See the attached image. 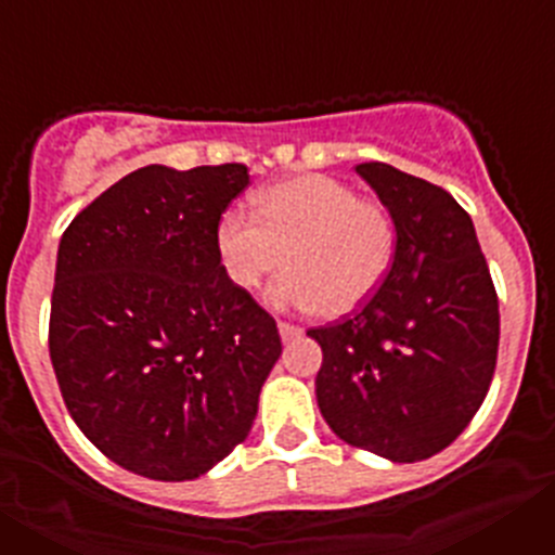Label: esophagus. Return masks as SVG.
<instances>
[{"label":"esophagus","mask_w":555,"mask_h":555,"mask_svg":"<svg viewBox=\"0 0 555 555\" xmlns=\"http://www.w3.org/2000/svg\"><path fill=\"white\" fill-rule=\"evenodd\" d=\"M278 331H281L283 341H292V338H300L302 336V327L292 325V322H278Z\"/></svg>","instance_id":"34e87169"}]
</instances>
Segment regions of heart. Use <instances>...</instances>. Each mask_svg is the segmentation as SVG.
I'll use <instances>...</instances> for the list:
<instances>
[{
  "label": "heart",
  "instance_id": "1",
  "mask_svg": "<svg viewBox=\"0 0 555 555\" xmlns=\"http://www.w3.org/2000/svg\"><path fill=\"white\" fill-rule=\"evenodd\" d=\"M397 249L391 210L327 175H300L258 194L253 214L224 210L217 253L244 292L288 269L269 288L278 308H317L345 317L364 306L389 274Z\"/></svg>",
  "mask_w": 555,
  "mask_h": 555
}]
</instances>
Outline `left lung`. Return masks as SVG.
I'll return each instance as SVG.
<instances>
[{"label": "left lung", "instance_id": "8db88e82", "mask_svg": "<svg viewBox=\"0 0 555 555\" xmlns=\"http://www.w3.org/2000/svg\"><path fill=\"white\" fill-rule=\"evenodd\" d=\"M356 171L391 210L397 249L364 306L308 331L322 347L317 403L338 439L411 464L448 448L483 403L498 292L473 219L448 191L377 160Z\"/></svg>", "mask_w": 555, "mask_h": 555}]
</instances>
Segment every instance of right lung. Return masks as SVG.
Returning <instances> with one entry per match:
<instances>
[{
    "label": "right lung",
    "mask_w": 555,
    "mask_h": 555,
    "mask_svg": "<svg viewBox=\"0 0 555 555\" xmlns=\"http://www.w3.org/2000/svg\"><path fill=\"white\" fill-rule=\"evenodd\" d=\"M244 164L144 166L102 191L57 247L49 358L77 428L119 467L191 480L247 439L281 358L274 320L235 286L217 224Z\"/></svg>",
    "instance_id": "right-lung-1"
}]
</instances>
